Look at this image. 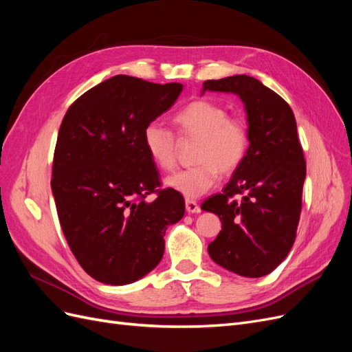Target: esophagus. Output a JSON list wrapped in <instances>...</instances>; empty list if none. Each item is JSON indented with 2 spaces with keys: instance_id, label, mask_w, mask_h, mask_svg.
Segmentation results:
<instances>
[{
  "instance_id": "34e87169",
  "label": "esophagus",
  "mask_w": 352,
  "mask_h": 352,
  "mask_svg": "<svg viewBox=\"0 0 352 352\" xmlns=\"http://www.w3.org/2000/svg\"><path fill=\"white\" fill-rule=\"evenodd\" d=\"M185 206H186L188 212H201V207L198 206V202L194 201V199H186Z\"/></svg>"
}]
</instances>
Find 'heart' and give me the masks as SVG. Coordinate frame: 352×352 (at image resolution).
<instances>
[{
    "label": "heart",
    "instance_id": "b5f03b06",
    "mask_svg": "<svg viewBox=\"0 0 352 352\" xmlns=\"http://www.w3.org/2000/svg\"><path fill=\"white\" fill-rule=\"evenodd\" d=\"M180 138L197 140L195 166L168 176L166 185L188 199L198 198L217 184L221 173H232L247 157L250 133L241 117L228 116L221 104L197 100L180 109L175 117ZM144 146L153 163L170 172L177 162V138L158 122L145 126Z\"/></svg>",
    "mask_w": 352,
    "mask_h": 352
}]
</instances>
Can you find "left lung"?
Instances as JSON below:
<instances>
[{"label":"left lung","instance_id":"8db88e82","mask_svg":"<svg viewBox=\"0 0 352 352\" xmlns=\"http://www.w3.org/2000/svg\"><path fill=\"white\" fill-rule=\"evenodd\" d=\"M206 91L239 95L250 133L242 164L223 192L201 206L221 221L208 254L229 272L261 278L289 254L300 223L307 168L295 116L280 95L247 74L206 80L202 94Z\"/></svg>","mask_w":352,"mask_h":352}]
</instances>
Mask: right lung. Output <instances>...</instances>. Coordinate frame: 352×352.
I'll return each mask as SVG.
<instances>
[{
  "label": "right lung",
  "mask_w": 352,
  "mask_h": 352,
  "mask_svg": "<svg viewBox=\"0 0 352 352\" xmlns=\"http://www.w3.org/2000/svg\"><path fill=\"white\" fill-rule=\"evenodd\" d=\"M182 83L117 74L74 101L61 122L51 189L69 247L91 278L127 285L163 258L166 229L185 199L160 189L142 135L176 102ZM151 193L157 197L148 203Z\"/></svg>",
  "instance_id": "right-lung-1"
}]
</instances>
